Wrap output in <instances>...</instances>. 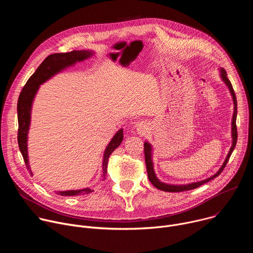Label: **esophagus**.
Instances as JSON below:
<instances>
[{"label": "esophagus", "mask_w": 253, "mask_h": 253, "mask_svg": "<svg viewBox=\"0 0 253 253\" xmlns=\"http://www.w3.org/2000/svg\"><path fill=\"white\" fill-rule=\"evenodd\" d=\"M135 127H136L137 133H138L139 135H141V136L145 135L146 132H147V130H148V126H147L146 122H144V121H139V122H137V123L135 124Z\"/></svg>", "instance_id": "esophagus-1"}]
</instances>
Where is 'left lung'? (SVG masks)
<instances>
[{
	"label": "left lung",
	"instance_id": "8db88e82",
	"mask_svg": "<svg viewBox=\"0 0 253 253\" xmlns=\"http://www.w3.org/2000/svg\"><path fill=\"white\" fill-rule=\"evenodd\" d=\"M220 77L222 79V81L226 84V86L228 87L230 94L232 96L233 99V104H234V111H233V117H232V126H231V132H232V146L225 158V161L223 162L222 166L220 167V169L216 172L214 175H212L211 177L202 180V181H198V182H194V183H190V184H185V185H171V184H167V183H163L161 182L160 180L157 178L155 172H154V166H153V162H152V146L151 144L148 142L144 143V154H145V162H146V168H147V173H148V178L150 180V182L157 188L160 189L162 191H166V192H181V191H187V190H191L194 188H197L207 182H209L210 180L214 179L215 177H217L225 168L230 155L233 151V149L235 148L236 142H237V128H236V116H237V101H236V96L234 93V90L232 88V85L230 83V81L227 78V74L226 71L223 68H220Z\"/></svg>",
	"mask_w": 253,
	"mask_h": 253
}]
</instances>
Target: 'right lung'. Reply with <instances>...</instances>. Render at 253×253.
I'll return each mask as SVG.
<instances>
[{"instance_id": "add662e5", "label": "right lung", "mask_w": 253, "mask_h": 253, "mask_svg": "<svg viewBox=\"0 0 253 253\" xmlns=\"http://www.w3.org/2000/svg\"><path fill=\"white\" fill-rule=\"evenodd\" d=\"M93 55L92 51H72L68 53H56L48 56L42 64L36 70L35 73L29 78L26 85L22 89L20 93L17 111H18V144L20 151L23 155L25 164L27 169L32 173L30 165H29V157H28V132L30 128L31 122V110L34 98L37 93L40 85L49 80L51 77L56 75L59 72L64 70L67 67L73 66L77 62L84 61ZM123 140V129H120L112 138L110 143L105 149L103 156V178L106 179L107 174V165L108 159H109L112 152L120 145ZM93 190L90 188H84L79 190H69V191H58L57 194L61 196H75V195H84L92 192Z\"/></svg>"}]
</instances>
